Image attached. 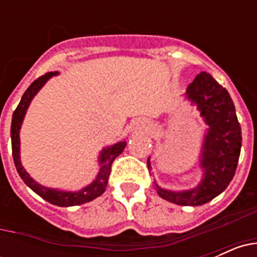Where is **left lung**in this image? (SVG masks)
Listing matches in <instances>:
<instances>
[{"label":"left lung","mask_w":257,"mask_h":257,"mask_svg":"<svg viewBox=\"0 0 257 257\" xmlns=\"http://www.w3.org/2000/svg\"><path fill=\"white\" fill-rule=\"evenodd\" d=\"M185 96L197 104L206 123V135L202 167L203 180L188 192L174 193L157 187L160 197L180 206H201L219 196L235 174L242 145V133L230 95L210 73L201 72L188 86ZM148 169L151 170L148 160Z\"/></svg>","instance_id":"left-lung-1"}]
</instances>
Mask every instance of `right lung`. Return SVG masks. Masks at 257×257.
<instances>
[{"mask_svg":"<svg viewBox=\"0 0 257 257\" xmlns=\"http://www.w3.org/2000/svg\"><path fill=\"white\" fill-rule=\"evenodd\" d=\"M58 74V72H49V73L44 74V76L38 77L36 81L31 83L28 88L26 90V92L23 94L22 100L18 104L17 109L14 110L13 119H11V147H13V158L14 163H15V167L18 170V174L20 175V178L23 179V181L31 188L33 192H36L40 197H42L44 199H46L47 202L52 203V205L60 206V207H68V206H78L83 205V203H87V202L92 201V199L100 197L104 193L106 188V184H108L109 175H110V170H112V163L113 161L117 158L119 154L123 152L124 147H126V142H119L118 144H114L113 147H109V148L104 149L103 153L100 156V171L97 175L96 180L92 184H90L88 187L83 188V189L78 190V192L70 193V192H59L55 189H49V188H45L40 184L36 183L33 179L29 176L26 172V170L23 169L22 165H20V156H19V130L20 124H22L23 118L27 112V108H28L29 103L33 99L37 91L40 90L42 86L45 85L47 79L51 76H55Z\"/></svg>","mask_w":257,"mask_h":257,"instance_id":"add662e5","label":"right lung"}]
</instances>
